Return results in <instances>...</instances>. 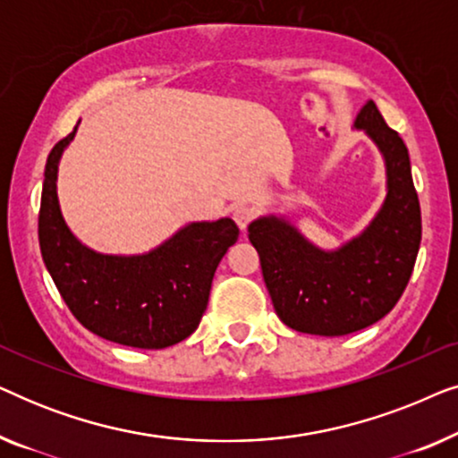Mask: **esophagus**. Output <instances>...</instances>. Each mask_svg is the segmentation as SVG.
Masks as SVG:
<instances>
[{
	"label": "esophagus",
	"instance_id": "obj_1",
	"mask_svg": "<svg viewBox=\"0 0 458 458\" xmlns=\"http://www.w3.org/2000/svg\"><path fill=\"white\" fill-rule=\"evenodd\" d=\"M233 221L237 223V227H240L242 231H246L248 225L254 221V208H250V206H246V204L235 206V210H233Z\"/></svg>",
	"mask_w": 458,
	"mask_h": 458
}]
</instances>
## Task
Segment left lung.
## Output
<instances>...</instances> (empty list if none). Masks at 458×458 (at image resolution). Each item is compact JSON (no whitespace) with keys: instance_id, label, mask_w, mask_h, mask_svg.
Instances as JSON below:
<instances>
[{"instance_id":"8db88e82","label":"left lung","mask_w":458,"mask_h":458,"mask_svg":"<svg viewBox=\"0 0 458 458\" xmlns=\"http://www.w3.org/2000/svg\"><path fill=\"white\" fill-rule=\"evenodd\" d=\"M386 158L387 196L365 233L323 252L279 218H259L248 237L260 256L275 312L287 327L346 335L386 317L403 296L421 243V206L409 149L371 102L356 116Z\"/></svg>"}]
</instances>
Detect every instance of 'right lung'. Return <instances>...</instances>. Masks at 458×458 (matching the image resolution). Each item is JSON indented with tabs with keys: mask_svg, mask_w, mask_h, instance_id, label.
I'll use <instances>...</instances> for the list:
<instances>
[{
	"mask_svg": "<svg viewBox=\"0 0 458 458\" xmlns=\"http://www.w3.org/2000/svg\"><path fill=\"white\" fill-rule=\"evenodd\" d=\"M52 148L39 208L43 262L74 318L104 340L160 350L198 329L218 262L240 229L231 218L193 223L143 256H104L85 248L62 218L55 177L62 149Z\"/></svg>",
	"mask_w": 458,
	"mask_h": 458,
	"instance_id": "1",
	"label": "right lung"
}]
</instances>
